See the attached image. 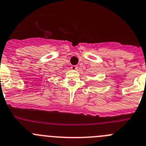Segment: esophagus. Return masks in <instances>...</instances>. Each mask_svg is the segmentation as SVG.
<instances>
[{
    "mask_svg": "<svg viewBox=\"0 0 146 146\" xmlns=\"http://www.w3.org/2000/svg\"><path fill=\"white\" fill-rule=\"evenodd\" d=\"M71 69L73 70H76L78 69V65H72Z\"/></svg>",
    "mask_w": 146,
    "mask_h": 146,
    "instance_id": "esophagus-1",
    "label": "esophagus"
}]
</instances>
